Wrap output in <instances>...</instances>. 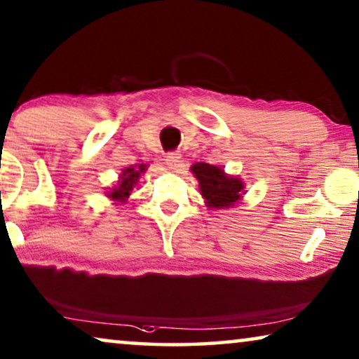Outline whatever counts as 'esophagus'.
I'll return each mask as SVG.
<instances>
[{
	"label": "esophagus",
	"instance_id": "esophagus-1",
	"mask_svg": "<svg viewBox=\"0 0 359 359\" xmlns=\"http://www.w3.org/2000/svg\"><path fill=\"white\" fill-rule=\"evenodd\" d=\"M180 159H182V156L179 153H168V154H165V163H168L170 169H177L180 165Z\"/></svg>",
	"mask_w": 359,
	"mask_h": 359
}]
</instances>
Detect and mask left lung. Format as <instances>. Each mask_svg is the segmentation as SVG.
Returning a JSON list of instances; mask_svg holds the SVG:
<instances>
[{
  "instance_id": "8db88e82",
  "label": "left lung",
  "mask_w": 359,
  "mask_h": 359,
  "mask_svg": "<svg viewBox=\"0 0 359 359\" xmlns=\"http://www.w3.org/2000/svg\"><path fill=\"white\" fill-rule=\"evenodd\" d=\"M190 170L198 180L200 191L208 208H229L245 194L244 182L228 175L218 165L196 163Z\"/></svg>"
}]
</instances>
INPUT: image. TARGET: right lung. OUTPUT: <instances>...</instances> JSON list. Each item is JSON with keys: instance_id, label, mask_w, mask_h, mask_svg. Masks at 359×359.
<instances>
[{"instance_id": "obj_1", "label": "right lung", "mask_w": 359, "mask_h": 359, "mask_svg": "<svg viewBox=\"0 0 359 359\" xmlns=\"http://www.w3.org/2000/svg\"><path fill=\"white\" fill-rule=\"evenodd\" d=\"M146 170V164H136V165H131V168H127L122 170V174H120V180H118V185L114 187L112 191H109L107 196L109 198H112L115 201H127V198L131 194V190H133V187L138 184V179L140 175L143 174Z\"/></svg>"}]
</instances>
